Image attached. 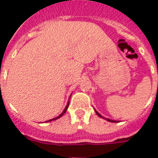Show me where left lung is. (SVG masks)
<instances>
[{
	"label": "left lung",
	"mask_w": 158,
	"mask_h": 158,
	"mask_svg": "<svg viewBox=\"0 0 158 158\" xmlns=\"http://www.w3.org/2000/svg\"><path fill=\"white\" fill-rule=\"evenodd\" d=\"M95 111H96V110H95ZM96 114H97V115H98V116H100V117H102V116H101V115H100V114H99V113H98V112H97V111H96ZM102 118H103V117H102ZM106 119H107V121H109V122H113V123H116V122H115V120H111V119H109V118H106Z\"/></svg>",
	"instance_id": "1"
}]
</instances>
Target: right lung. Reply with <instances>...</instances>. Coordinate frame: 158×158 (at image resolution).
<instances>
[{
  "label": "right lung",
  "instance_id": "1",
  "mask_svg": "<svg viewBox=\"0 0 158 158\" xmlns=\"http://www.w3.org/2000/svg\"><path fill=\"white\" fill-rule=\"evenodd\" d=\"M69 102H68V104H67V105H66V107H65V109H64V111H62V114H61V115H58V117H56V118H53V119H51V120H49V121H51V120H54V119H57V118H60V117H62V115H64V113H65V111H66V110H67V108H68V107H69Z\"/></svg>",
  "mask_w": 158,
  "mask_h": 158
}]
</instances>
